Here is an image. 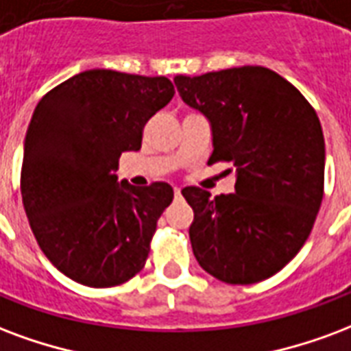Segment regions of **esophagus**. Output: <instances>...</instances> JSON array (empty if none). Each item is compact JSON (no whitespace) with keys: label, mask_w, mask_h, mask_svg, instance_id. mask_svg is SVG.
<instances>
[{"label":"esophagus","mask_w":351,"mask_h":351,"mask_svg":"<svg viewBox=\"0 0 351 351\" xmlns=\"http://www.w3.org/2000/svg\"><path fill=\"white\" fill-rule=\"evenodd\" d=\"M175 197H176V199L180 197V188H175Z\"/></svg>","instance_id":"obj_1"}]
</instances>
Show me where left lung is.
<instances>
[{"mask_svg": "<svg viewBox=\"0 0 351 351\" xmlns=\"http://www.w3.org/2000/svg\"><path fill=\"white\" fill-rule=\"evenodd\" d=\"M175 85L210 121V165L236 171L234 193L212 199L195 186L182 189L195 214L193 255L228 285L264 281L298 255L320 210L326 143L318 115L292 83L264 66L176 76Z\"/></svg>", "mask_w": 351, "mask_h": 351, "instance_id": "left-lung-1", "label": "left lung"}]
</instances>
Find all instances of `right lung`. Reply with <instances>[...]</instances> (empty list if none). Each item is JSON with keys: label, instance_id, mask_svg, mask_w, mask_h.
Listing matches in <instances>:
<instances>
[{"label": "right lung", "instance_id": "right-lung-1", "mask_svg": "<svg viewBox=\"0 0 351 351\" xmlns=\"http://www.w3.org/2000/svg\"><path fill=\"white\" fill-rule=\"evenodd\" d=\"M175 95L171 80L85 70L40 98L23 143L20 188L38 247L61 274L93 288L145 266L173 188L117 182L123 152Z\"/></svg>", "mask_w": 351, "mask_h": 351}]
</instances>
